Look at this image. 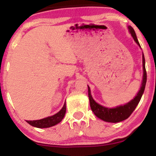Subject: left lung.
Wrapping results in <instances>:
<instances>
[{
	"label": "left lung",
	"instance_id": "obj_1",
	"mask_svg": "<svg viewBox=\"0 0 156 156\" xmlns=\"http://www.w3.org/2000/svg\"><path fill=\"white\" fill-rule=\"evenodd\" d=\"M128 29H129L130 34L133 37L134 41L136 42L139 47H141L133 28L131 26H128ZM142 63L143 79L141 88L139 89V92L137 93L135 98L132 101H130L128 103H126V104L123 105H119V106L113 108H106V107H104L103 105L98 104L92 98L90 92V88H89V87L88 86V95L89 98L90 107L92 111L94 112V114H95L97 117L100 118L102 120L108 122H122L125 120V119H128L130 117V114L133 113V111L135 110V108H136L137 105L139 104V101H140L141 98V96H142L143 93H144V89H145V85L147 82V72L145 69V59H144V54L142 55Z\"/></svg>",
	"mask_w": 156,
	"mask_h": 156
}]
</instances>
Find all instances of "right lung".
Masks as SVG:
<instances>
[{
    "label": "right lung",
    "mask_w": 156,
    "mask_h": 156,
    "mask_svg": "<svg viewBox=\"0 0 156 156\" xmlns=\"http://www.w3.org/2000/svg\"><path fill=\"white\" fill-rule=\"evenodd\" d=\"M66 113V103H64V106L58 112L57 114L51 116V117H48L44 119H39V120H33V121H26L29 125L32 126L36 127V128H50V127L54 126L59 123L63 119V118L65 115Z\"/></svg>",
    "instance_id": "obj_1"
}]
</instances>
